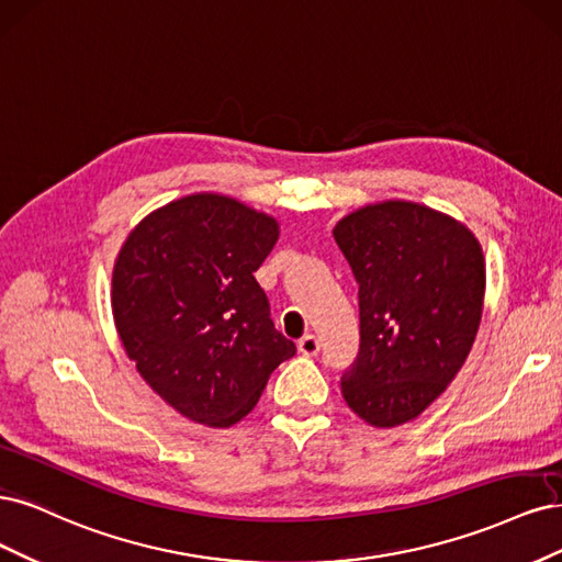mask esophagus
<instances>
[{"label":"esophagus","instance_id":"34e87169","mask_svg":"<svg viewBox=\"0 0 562 562\" xmlns=\"http://www.w3.org/2000/svg\"><path fill=\"white\" fill-rule=\"evenodd\" d=\"M299 352L305 355V357H315V355L319 352V340H317V336L305 334V336L299 340Z\"/></svg>","mask_w":562,"mask_h":562}]
</instances>
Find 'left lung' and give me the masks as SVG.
<instances>
[{
  "label": "left lung",
  "mask_w": 562,
  "mask_h": 562,
  "mask_svg": "<svg viewBox=\"0 0 562 562\" xmlns=\"http://www.w3.org/2000/svg\"><path fill=\"white\" fill-rule=\"evenodd\" d=\"M334 238L359 282L361 322L342 400L371 427L411 423L472 352L485 299L481 243L450 214L411 201L359 207Z\"/></svg>",
  "instance_id": "left-lung-1"
}]
</instances>
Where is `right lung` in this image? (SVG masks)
Here are the masks:
<instances>
[{
    "label": "right lung",
    "mask_w": 562,
    "mask_h": 562,
    "mask_svg": "<svg viewBox=\"0 0 562 562\" xmlns=\"http://www.w3.org/2000/svg\"><path fill=\"white\" fill-rule=\"evenodd\" d=\"M278 238L276 216L231 195L191 193L149 212L119 249L112 315L125 355L198 425L240 423L296 352L255 280Z\"/></svg>",
    "instance_id": "add662e5"
}]
</instances>
